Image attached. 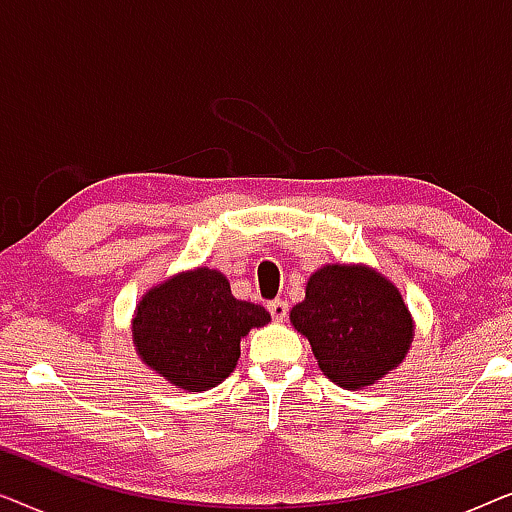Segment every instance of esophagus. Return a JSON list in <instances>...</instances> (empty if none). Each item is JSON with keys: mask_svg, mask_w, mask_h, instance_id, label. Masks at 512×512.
I'll use <instances>...</instances> for the list:
<instances>
[{"mask_svg": "<svg viewBox=\"0 0 512 512\" xmlns=\"http://www.w3.org/2000/svg\"><path fill=\"white\" fill-rule=\"evenodd\" d=\"M268 312L275 321H284L286 314H289V303H286V300H282V298L272 300V303H268Z\"/></svg>", "mask_w": 512, "mask_h": 512, "instance_id": "obj_1", "label": "esophagus"}]
</instances>
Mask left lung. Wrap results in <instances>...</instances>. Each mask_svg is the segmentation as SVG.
<instances>
[{"label": "left lung", "instance_id": "obj_1", "mask_svg": "<svg viewBox=\"0 0 512 512\" xmlns=\"http://www.w3.org/2000/svg\"><path fill=\"white\" fill-rule=\"evenodd\" d=\"M291 321L310 340L321 373L345 389L375 384L403 361L412 340L401 293L363 265L314 272Z\"/></svg>", "mask_w": 512, "mask_h": 512}]
</instances>
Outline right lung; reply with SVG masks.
<instances>
[{
	"label": "right lung",
	"instance_id": "1",
	"mask_svg": "<svg viewBox=\"0 0 512 512\" xmlns=\"http://www.w3.org/2000/svg\"><path fill=\"white\" fill-rule=\"evenodd\" d=\"M265 307L237 300L221 272L198 268L156 286L137 305L132 340L144 363L188 391L233 373L240 340L268 324Z\"/></svg>",
	"mask_w": 512,
	"mask_h": 512
}]
</instances>
